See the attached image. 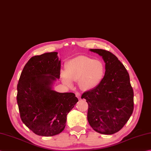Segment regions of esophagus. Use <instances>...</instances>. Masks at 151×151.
<instances>
[{
  "label": "esophagus",
  "mask_w": 151,
  "mask_h": 151,
  "mask_svg": "<svg viewBox=\"0 0 151 151\" xmlns=\"http://www.w3.org/2000/svg\"><path fill=\"white\" fill-rule=\"evenodd\" d=\"M75 94H76V97H77L78 99H81V93H80L79 92H76Z\"/></svg>",
  "instance_id": "esophagus-1"
}]
</instances>
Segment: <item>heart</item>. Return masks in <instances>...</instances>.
<instances>
[{"label": "heart", "mask_w": 151, "mask_h": 151, "mask_svg": "<svg viewBox=\"0 0 151 151\" xmlns=\"http://www.w3.org/2000/svg\"><path fill=\"white\" fill-rule=\"evenodd\" d=\"M105 71L102 61L80 55L67 62L66 70L61 72V78L63 83L68 86H73V81H78L82 90H91L100 84Z\"/></svg>", "instance_id": "b5f03b06"}]
</instances>
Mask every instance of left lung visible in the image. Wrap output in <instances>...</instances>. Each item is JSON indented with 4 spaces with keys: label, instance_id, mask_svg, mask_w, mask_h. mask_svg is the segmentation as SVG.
<instances>
[{
    "label": "left lung",
    "instance_id": "1",
    "mask_svg": "<svg viewBox=\"0 0 151 151\" xmlns=\"http://www.w3.org/2000/svg\"><path fill=\"white\" fill-rule=\"evenodd\" d=\"M101 56L105 73L97 86L82 95L88 104V120L96 132L111 135L120 130L134 111V91L129 74L124 65L111 52L90 49Z\"/></svg>",
    "mask_w": 151,
    "mask_h": 151
}]
</instances>
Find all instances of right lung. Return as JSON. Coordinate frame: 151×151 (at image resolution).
<instances>
[{
	"label": "right lung",
	"mask_w": 151,
	"mask_h": 151,
	"mask_svg": "<svg viewBox=\"0 0 151 151\" xmlns=\"http://www.w3.org/2000/svg\"><path fill=\"white\" fill-rule=\"evenodd\" d=\"M58 52L32 57L21 74L17 102L22 122L35 134L50 137L63 130L67 115L78 101L73 93L53 90L60 77Z\"/></svg>",
	"instance_id": "1"
}]
</instances>
